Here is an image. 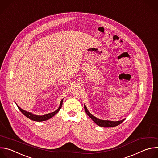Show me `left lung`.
Returning <instances> with one entry per match:
<instances>
[{"label":"left lung","mask_w":158,"mask_h":158,"mask_svg":"<svg viewBox=\"0 0 158 158\" xmlns=\"http://www.w3.org/2000/svg\"><path fill=\"white\" fill-rule=\"evenodd\" d=\"M84 110L86 112V114L91 118V119L98 126L103 127H114L116 126L119 125L121 123H122L124 119H123L121 121H107V120H101L99 119H98L93 115H92L90 113L89 111L87 110L85 105H84Z\"/></svg>","instance_id":"obj_1"}]
</instances>
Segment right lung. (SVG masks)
Here are the masks:
<instances>
[{
	"instance_id": "add662e5",
	"label": "right lung",
	"mask_w": 158,
	"mask_h": 158,
	"mask_svg": "<svg viewBox=\"0 0 158 158\" xmlns=\"http://www.w3.org/2000/svg\"><path fill=\"white\" fill-rule=\"evenodd\" d=\"M62 101L63 99L61 100L60 101V106L59 107V108L52 112H51V113H49V114H45V115H43V116H37V115H35V114H33L32 113H31V112H27V111H26L24 110H23L22 109H21L17 104V107L19 108V109L20 110V112H22V114H23L24 116H26L27 118H28L29 119H30L31 120H32V121H46V120H48L49 119L52 118L54 115H56L57 112L59 111V110L60 109L61 107H62Z\"/></svg>"
}]
</instances>
